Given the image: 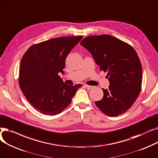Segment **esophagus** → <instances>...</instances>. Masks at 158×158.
Segmentation results:
<instances>
[{"label":"esophagus","instance_id":"esophagus-1","mask_svg":"<svg viewBox=\"0 0 158 158\" xmlns=\"http://www.w3.org/2000/svg\"><path fill=\"white\" fill-rule=\"evenodd\" d=\"M85 87L88 90H91V89H92L94 87V86L88 85H85Z\"/></svg>","mask_w":158,"mask_h":158}]
</instances>
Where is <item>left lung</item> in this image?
Returning <instances> with one entry per match:
<instances>
[{"instance_id": "8db88e82", "label": "left lung", "mask_w": 158, "mask_h": 158, "mask_svg": "<svg viewBox=\"0 0 158 158\" xmlns=\"http://www.w3.org/2000/svg\"><path fill=\"white\" fill-rule=\"evenodd\" d=\"M93 55L100 70L108 72L110 85L102 89L103 98L96 106L109 116L123 114L139 94L142 67L134 48L109 35L87 36L80 42Z\"/></svg>"}]
</instances>
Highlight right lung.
Segmentation results:
<instances>
[{
    "label": "right lung",
    "instance_id": "add662e5",
    "mask_svg": "<svg viewBox=\"0 0 158 158\" xmlns=\"http://www.w3.org/2000/svg\"><path fill=\"white\" fill-rule=\"evenodd\" d=\"M83 39L64 36L30 47L22 58L19 85L29 103L43 114L60 113L71 103L82 85L64 83L58 73H64L65 61L71 49Z\"/></svg>",
    "mask_w": 158,
    "mask_h": 158
}]
</instances>
